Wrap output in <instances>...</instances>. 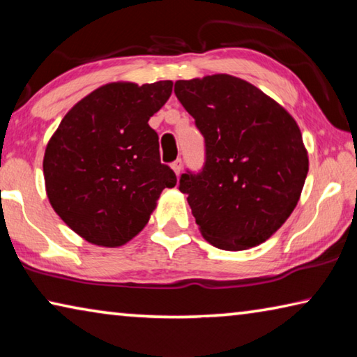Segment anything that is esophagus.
<instances>
[{
	"instance_id": "34e87169",
	"label": "esophagus",
	"mask_w": 357,
	"mask_h": 357,
	"mask_svg": "<svg viewBox=\"0 0 357 357\" xmlns=\"http://www.w3.org/2000/svg\"><path fill=\"white\" fill-rule=\"evenodd\" d=\"M172 168H173V172L176 173L178 176H179L181 172H183V160H181V159H176V160H174L173 164H172Z\"/></svg>"
}]
</instances>
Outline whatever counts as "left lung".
Listing matches in <instances>:
<instances>
[{"mask_svg": "<svg viewBox=\"0 0 357 357\" xmlns=\"http://www.w3.org/2000/svg\"><path fill=\"white\" fill-rule=\"evenodd\" d=\"M174 94L204 137L202 172L179 179L203 238L231 252L264 243L293 213L309 172L296 121L228 74L178 80Z\"/></svg>", "mask_w": 357, "mask_h": 357, "instance_id": "1", "label": "left lung"}]
</instances>
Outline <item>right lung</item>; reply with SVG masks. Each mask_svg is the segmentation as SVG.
Wrapping results in <instances>:
<instances>
[{
  "mask_svg": "<svg viewBox=\"0 0 357 357\" xmlns=\"http://www.w3.org/2000/svg\"><path fill=\"white\" fill-rule=\"evenodd\" d=\"M172 89L170 80L104 84L70 108L48 142L47 197L88 243H129L148 223L162 190L176 185L148 124Z\"/></svg>",
  "mask_w": 357,
  "mask_h": 357,
  "instance_id": "obj_1",
  "label": "right lung"
}]
</instances>
